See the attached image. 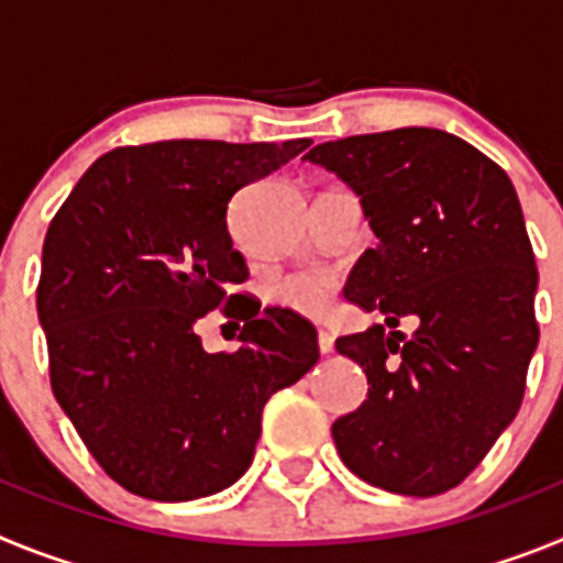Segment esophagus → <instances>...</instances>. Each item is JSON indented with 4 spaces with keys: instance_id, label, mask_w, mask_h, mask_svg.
Masks as SVG:
<instances>
[{
    "instance_id": "34e87169",
    "label": "esophagus",
    "mask_w": 563,
    "mask_h": 563,
    "mask_svg": "<svg viewBox=\"0 0 563 563\" xmlns=\"http://www.w3.org/2000/svg\"><path fill=\"white\" fill-rule=\"evenodd\" d=\"M318 352H321V355H330V352H335V338H332L330 332L318 330Z\"/></svg>"
}]
</instances>
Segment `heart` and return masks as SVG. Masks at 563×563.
Here are the masks:
<instances>
[{"instance_id": "b5f03b06", "label": "heart", "mask_w": 563, "mask_h": 563, "mask_svg": "<svg viewBox=\"0 0 563 563\" xmlns=\"http://www.w3.org/2000/svg\"><path fill=\"white\" fill-rule=\"evenodd\" d=\"M332 296H335V282L327 273H292L276 282L271 298L278 307L298 312L307 318H321L330 312Z\"/></svg>"}]
</instances>
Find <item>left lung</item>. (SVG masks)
Here are the masks:
<instances>
[{
	"instance_id": "1",
	"label": "left lung",
	"mask_w": 563,
	"mask_h": 563,
	"mask_svg": "<svg viewBox=\"0 0 563 563\" xmlns=\"http://www.w3.org/2000/svg\"><path fill=\"white\" fill-rule=\"evenodd\" d=\"M361 194L380 239L346 298L386 324L335 341L369 380L332 422L343 465L402 496L460 485L514 422L539 343L533 245L499 163L440 129L355 134L310 148ZM418 330H396L402 317Z\"/></svg>"
}]
</instances>
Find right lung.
Instances as JSON below:
<instances>
[{
	"instance_id": "1",
	"label": "right lung",
	"mask_w": 563,
	"mask_h": 563,
	"mask_svg": "<svg viewBox=\"0 0 563 563\" xmlns=\"http://www.w3.org/2000/svg\"><path fill=\"white\" fill-rule=\"evenodd\" d=\"M312 141H157L98 157L47 228L36 287L49 386L98 465L129 494L188 501L245 474L262 409L318 363L316 327L258 316L228 202ZM245 320L208 356L192 324ZM229 322V323H236Z\"/></svg>"
}]
</instances>
